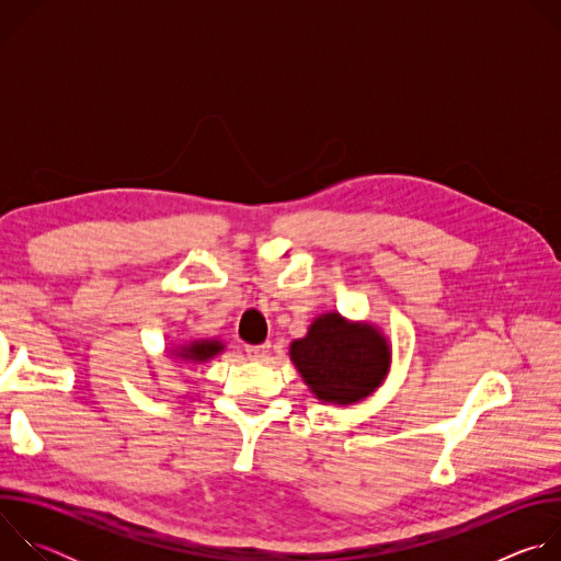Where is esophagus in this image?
<instances>
[{
  "label": "esophagus",
  "instance_id": "obj_1",
  "mask_svg": "<svg viewBox=\"0 0 561 561\" xmlns=\"http://www.w3.org/2000/svg\"><path fill=\"white\" fill-rule=\"evenodd\" d=\"M268 348H271V344L247 346V355H249V359H253V362H260V359H264V357L268 355Z\"/></svg>",
  "mask_w": 561,
  "mask_h": 561
}]
</instances>
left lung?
Returning <instances> with one entry per match:
<instances>
[{"mask_svg": "<svg viewBox=\"0 0 561 561\" xmlns=\"http://www.w3.org/2000/svg\"><path fill=\"white\" fill-rule=\"evenodd\" d=\"M288 355L314 399L333 407L370 397L392 362L390 342L377 324L353 322L337 310L317 314L308 333L290 342Z\"/></svg>", "mask_w": 561, "mask_h": 561, "instance_id": "left-lung-1", "label": "left lung"}]
</instances>
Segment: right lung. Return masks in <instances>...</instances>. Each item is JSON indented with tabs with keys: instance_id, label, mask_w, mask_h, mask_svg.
<instances>
[{
	"instance_id": "add662e5",
	"label": "right lung",
	"mask_w": 561,
	"mask_h": 561,
	"mask_svg": "<svg viewBox=\"0 0 561 561\" xmlns=\"http://www.w3.org/2000/svg\"><path fill=\"white\" fill-rule=\"evenodd\" d=\"M224 351H226V344L219 337H197V340L173 346L169 353L180 364H193L195 366V364H206V362L215 359Z\"/></svg>"
}]
</instances>
